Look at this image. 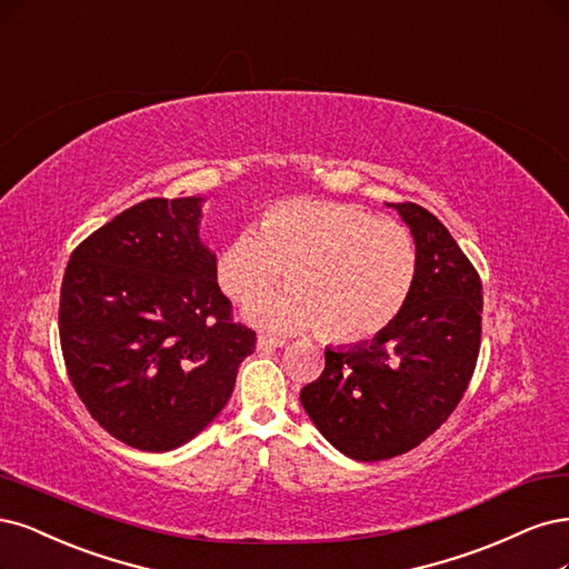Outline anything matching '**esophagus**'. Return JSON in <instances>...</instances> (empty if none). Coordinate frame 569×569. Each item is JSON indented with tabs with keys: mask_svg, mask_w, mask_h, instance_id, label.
I'll use <instances>...</instances> for the list:
<instances>
[{
	"mask_svg": "<svg viewBox=\"0 0 569 569\" xmlns=\"http://www.w3.org/2000/svg\"><path fill=\"white\" fill-rule=\"evenodd\" d=\"M280 346H282L280 339H272V337H268V335H261V337L257 339V348L263 350V352H270V350H276V348H280Z\"/></svg>",
	"mask_w": 569,
	"mask_h": 569,
	"instance_id": "esophagus-1",
	"label": "esophagus"
}]
</instances>
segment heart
Instances as JSON below:
<instances>
[{
	"label": "heart",
	"instance_id": "b5f03b06",
	"mask_svg": "<svg viewBox=\"0 0 569 569\" xmlns=\"http://www.w3.org/2000/svg\"><path fill=\"white\" fill-rule=\"evenodd\" d=\"M411 232L356 204L289 200L270 207L259 230L244 228L217 261L221 289L251 301L284 276L291 287L247 308L272 331L320 329L329 341L360 343L398 320L417 284Z\"/></svg>",
	"mask_w": 569,
	"mask_h": 569
}]
</instances>
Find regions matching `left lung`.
I'll list each match as a JSON object with an SVG mask.
<instances>
[{"label": "left lung", "instance_id": "obj_1", "mask_svg": "<svg viewBox=\"0 0 569 569\" xmlns=\"http://www.w3.org/2000/svg\"><path fill=\"white\" fill-rule=\"evenodd\" d=\"M388 207L419 249L411 297L371 341L325 348V371L301 390L310 421L356 461L393 459L433 436L461 402L480 352L478 270L428 209Z\"/></svg>", "mask_w": 569, "mask_h": 569}]
</instances>
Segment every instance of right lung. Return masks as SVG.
<instances>
[{
    "label": "right lung",
    "instance_id": "right-lung-1",
    "mask_svg": "<svg viewBox=\"0 0 569 569\" xmlns=\"http://www.w3.org/2000/svg\"><path fill=\"white\" fill-rule=\"evenodd\" d=\"M202 202L124 209L72 251L63 276L68 377L98 426L143 452H169L217 419L257 348L200 240Z\"/></svg>",
    "mask_w": 569,
    "mask_h": 569
}]
</instances>
